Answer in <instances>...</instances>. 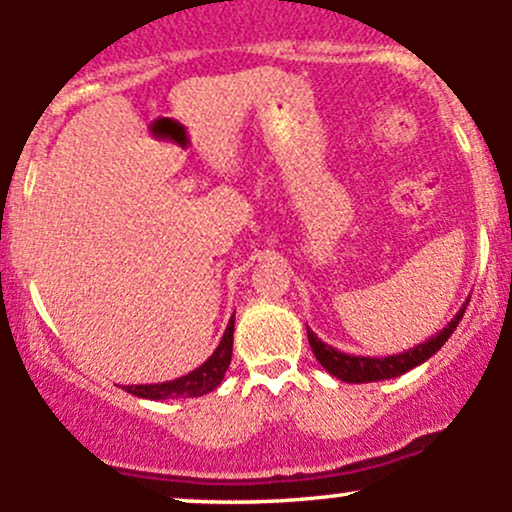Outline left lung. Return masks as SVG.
I'll list each match as a JSON object with an SVG mask.
<instances>
[{
    "instance_id": "obj_1",
    "label": "left lung",
    "mask_w": 512,
    "mask_h": 512,
    "mask_svg": "<svg viewBox=\"0 0 512 512\" xmlns=\"http://www.w3.org/2000/svg\"><path fill=\"white\" fill-rule=\"evenodd\" d=\"M469 302L461 305V310L452 317V322H447V327L439 329L434 337L427 339V342L412 346V349L400 351V354L393 356H354V354H344V351L334 349V346L324 344L310 327H307V342L312 346V354L315 359L320 361L322 368L327 373H332L334 378L344 383H373V381H388V378H398L403 373H408L410 368L425 364L430 356L437 354L442 349V344L447 342L449 337L454 334L456 324L461 322L464 317V310Z\"/></svg>"
}]
</instances>
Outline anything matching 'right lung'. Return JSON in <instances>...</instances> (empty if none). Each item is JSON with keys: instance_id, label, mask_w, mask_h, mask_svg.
Here are the masks:
<instances>
[{"instance_id": "add662e5", "label": "right lung", "mask_w": 512, "mask_h": 512, "mask_svg": "<svg viewBox=\"0 0 512 512\" xmlns=\"http://www.w3.org/2000/svg\"><path fill=\"white\" fill-rule=\"evenodd\" d=\"M232 346H234V315L229 320L224 337L217 349L212 351L210 359L200 364L195 371L185 376L173 378L163 383H141V386H124L126 393L146 400H175V398H200V395L212 393L219 383L224 381L229 364H232Z\"/></svg>"}]
</instances>
